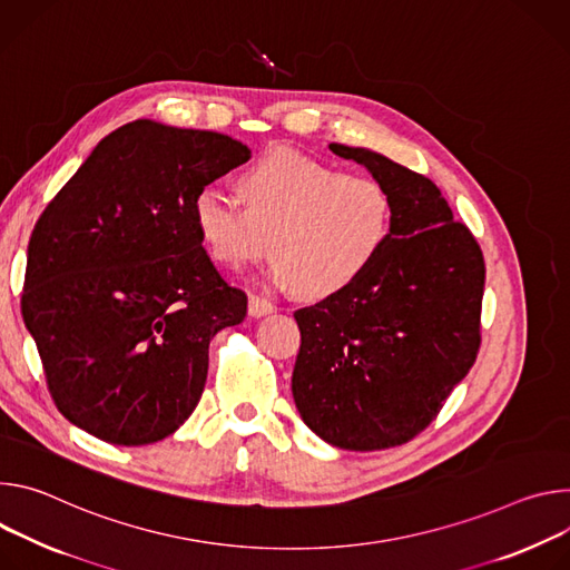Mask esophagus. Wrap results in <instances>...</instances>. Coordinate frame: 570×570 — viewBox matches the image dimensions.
<instances>
[{"instance_id":"obj_1","label":"esophagus","mask_w":570,"mask_h":570,"mask_svg":"<svg viewBox=\"0 0 570 570\" xmlns=\"http://www.w3.org/2000/svg\"><path fill=\"white\" fill-rule=\"evenodd\" d=\"M274 312V303L269 298H263L258 294L248 296V314L250 317H265V314Z\"/></svg>"}]
</instances>
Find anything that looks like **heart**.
<instances>
[{"mask_svg": "<svg viewBox=\"0 0 570 570\" xmlns=\"http://www.w3.org/2000/svg\"><path fill=\"white\" fill-rule=\"evenodd\" d=\"M237 199L202 187L193 219L208 256L242 269L269 250V278L305 298H328L357 283L381 256L394 217L383 180L274 149L237 178Z\"/></svg>", "mask_w": 570, "mask_h": 570, "instance_id": "heart-1", "label": "heart"}]
</instances>
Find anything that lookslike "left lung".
Wrapping results in <instances>:
<instances>
[{"mask_svg":"<svg viewBox=\"0 0 570 570\" xmlns=\"http://www.w3.org/2000/svg\"><path fill=\"white\" fill-rule=\"evenodd\" d=\"M328 147L385 183L394 217L357 283L294 312L292 394L328 444L383 451L425 430L473 366L484 258L430 178L371 149Z\"/></svg>","mask_w":570,"mask_h":570,"instance_id":"1","label":"left lung"}]
</instances>
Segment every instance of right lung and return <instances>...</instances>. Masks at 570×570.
<instances>
[{"mask_svg":"<svg viewBox=\"0 0 570 570\" xmlns=\"http://www.w3.org/2000/svg\"><path fill=\"white\" fill-rule=\"evenodd\" d=\"M248 158L228 136L136 119L40 215L22 317L49 394L77 428L145 446L195 412L210 340L244 322L246 294L210 263L193 202Z\"/></svg>","mask_w":570,"mask_h":570,"instance_id":"add662e5","label":"right lung"}]
</instances>
